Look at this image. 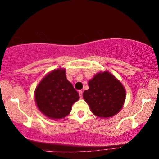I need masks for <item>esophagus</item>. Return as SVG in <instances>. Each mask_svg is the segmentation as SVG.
<instances>
[{
    "mask_svg": "<svg viewBox=\"0 0 159 159\" xmlns=\"http://www.w3.org/2000/svg\"><path fill=\"white\" fill-rule=\"evenodd\" d=\"M82 93H83V92H82V90H80L79 91V95H80V98H82Z\"/></svg>",
    "mask_w": 159,
    "mask_h": 159,
    "instance_id": "34e87169",
    "label": "esophagus"
}]
</instances>
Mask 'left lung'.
<instances>
[{
	"label": "left lung",
	"instance_id": "left-lung-1",
	"mask_svg": "<svg viewBox=\"0 0 159 159\" xmlns=\"http://www.w3.org/2000/svg\"><path fill=\"white\" fill-rule=\"evenodd\" d=\"M83 98L93 114L99 117H111L122 108L126 91L118 80L108 71L98 73L88 82Z\"/></svg>",
	"mask_w": 159,
	"mask_h": 159
}]
</instances>
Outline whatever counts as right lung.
<instances>
[{"label": "right lung", "instance_id": "right-lung-1", "mask_svg": "<svg viewBox=\"0 0 159 159\" xmlns=\"http://www.w3.org/2000/svg\"><path fill=\"white\" fill-rule=\"evenodd\" d=\"M35 101L39 110L51 119L67 116L80 95L66 77L65 69H58L45 76L35 90Z\"/></svg>", "mask_w": 159, "mask_h": 159}]
</instances>
